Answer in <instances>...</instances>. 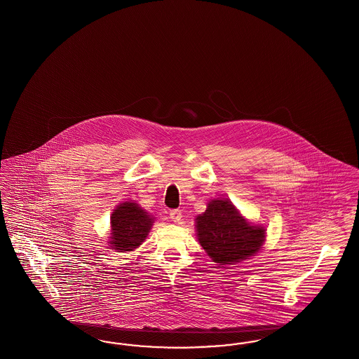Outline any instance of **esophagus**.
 <instances>
[{
    "instance_id": "esophagus-1",
    "label": "esophagus",
    "mask_w": 359,
    "mask_h": 359,
    "mask_svg": "<svg viewBox=\"0 0 359 359\" xmlns=\"http://www.w3.org/2000/svg\"><path fill=\"white\" fill-rule=\"evenodd\" d=\"M182 210H179V209H172L171 212H170V218L174 221V222H180L182 221Z\"/></svg>"
}]
</instances>
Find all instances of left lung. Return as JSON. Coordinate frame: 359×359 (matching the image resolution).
I'll return each instance as SVG.
<instances>
[{"label":"left lung","instance_id":"left-lung-1","mask_svg":"<svg viewBox=\"0 0 359 359\" xmlns=\"http://www.w3.org/2000/svg\"><path fill=\"white\" fill-rule=\"evenodd\" d=\"M200 245L219 264L243 261L258 252L264 241V229L251 226L228 200H213L196 218Z\"/></svg>","mask_w":359,"mask_h":359}]
</instances>
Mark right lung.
<instances>
[{"label": "right lung", "instance_id": "right-lung-1", "mask_svg": "<svg viewBox=\"0 0 359 359\" xmlns=\"http://www.w3.org/2000/svg\"><path fill=\"white\" fill-rule=\"evenodd\" d=\"M111 241L114 250L131 251L137 249L147 237L152 218L135 203H123L111 215Z\"/></svg>", "mask_w": 359, "mask_h": 359}]
</instances>
